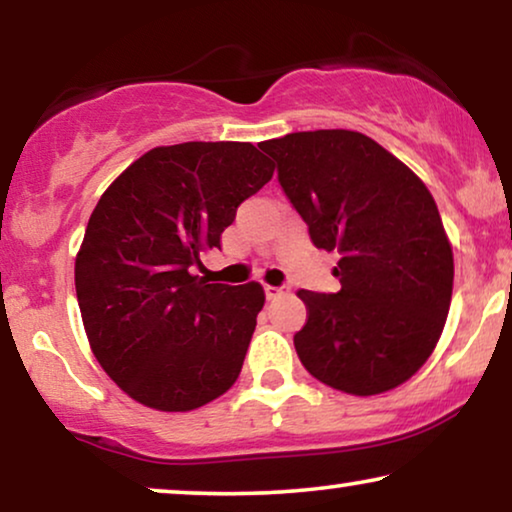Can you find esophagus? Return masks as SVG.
<instances>
[{
	"label": "esophagus",
	"instance_id": "obj_1",
	"mask_svg": "<svg viewBox=\"0 0 512 512\" xmlns=\"http://www.w3.org/2000/svg\"><path fill=\"white\" fill-rule=\"evenodd\" d=\"M263 289H265V296H268V300H275V298L282 296V293L289 291V286H272V284H265Z\"/></svg>",
	"mask_w": 512,
	"mask_h": 512
}]
</instances>
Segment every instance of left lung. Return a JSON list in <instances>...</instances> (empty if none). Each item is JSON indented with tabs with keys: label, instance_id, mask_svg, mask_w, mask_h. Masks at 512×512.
<instances>
[{
	"label": "left lung",
	"instance_id": "1",
	"mask_svg": "<svg viewBox=\"0 0 512 512\" xmlns=\"http://www.w3.org/2000/svg\"><path fill=\"white\" fill-rule=\"evenodd\" d=\"M261 149L317 249L342 256L338 293L298 291L307 324L293 335L307 373L373 396L410 380L443 333L454 261L422 179L354 130L291 132Z\"/></svg>",
	"mask_w": 512,
	"mask_h": 512
}]
</instances>
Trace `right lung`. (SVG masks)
Segmentation results:
<instances>
[{"label": "right lung", "instance_id": "obj_1", "mask_svg": "<svg viewBox=\"0 0 512 512\" xmlns=\"http://www.w3.org/2000/svg\"><path fill=\"white\" fill-rule=\"evenodd\" d=\"M275 165L249 142H184L137 158L90 214L74 282L111 380L146 408L186 412L233 387L263 310L258 282L193 275Z\"/></svg>", "mask_w": 512, "mask_h": 512}]
</instances>
